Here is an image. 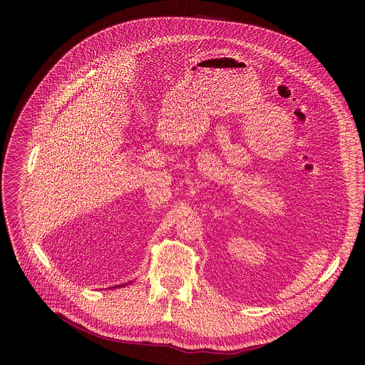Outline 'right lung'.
Here are the masks:
<instances>
[{"label": "right lung", "instance_id": "obj_1", "mask_svg": "<svg viewBox=\"0 0 365 365\" xmlns=\"http://www.w3.org/2000/svg\"><path fill=\"white\" fill-rule=\"evenodd\" d=\"M130 283H131V282H130ZM127 284H128V283H124V284H118V286H114L113 289H117V287H123V286H127Z\"/></svg>", "mask_w": 365, "mask_h": 365}]
</instances>
